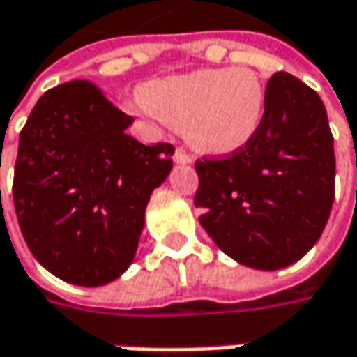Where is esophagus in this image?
Wrapping results in <instances>:
<instances>
[{"label": "esophagus", "instance_id": "1", "mask_svg": "<svg viewBox=\"0 0 357 357\" xmlns=\"http://www.w3.org/2000/svg\"><path fill=\"white\" fill-rule=\"evenodd\" d=\"M174 161H176L178 165H190V163H192V157H190L183 149H176V153H174Z\"/></svg>", "mask_w": 357, "mask_h": 357}]
</instances>
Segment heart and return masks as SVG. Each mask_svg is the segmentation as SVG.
Instances as JSON below:
<instances>
[{
  "mask_svg": "<svg viewBox=\"0 0 357 357\" xmlns=\"http://www.w3.org/2000/svg\"><path fill=\"white\" fill-rule=\"evenodd\" d=\"M141 112L181 128L185 143L211 157L249 145L266 118V89L245 67L200 69L146 83Z\"/></svg>",
  "mask_w": 357,
  "mask_h": 357,
  "instance_id": "heart-1",
  "label": "heart"
}]
</instances>
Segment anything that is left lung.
Listing matches in <instances>:
<instances>
[{"label": "left lung", "instance_id": "1", "mask_svg": "<svg viewBox=\"0 0 357 357\" xmlns=\"http://www.w3.org/2000/svg\"><path fill=\"white\" fill-rule=\"evenodd\" d=\"M200 225L237 264L274 272L319 241L335 196V153L325 106L290 73L266 87L257 137L222 161H198Z\"/></svg>", "mask_w": 357, "mask_h": 357}]
</instances>
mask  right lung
I'll return each instance as SVG.
<instances>
[{
    "mask_svg": "<svg viewBox=\"0 0 357 357\" xmlns=\"http://www.w3.org/2000/svg\"><path fill=\"white\" fill-rule=\"evenodd\" d=\"M135 118L87 82L49 89L20 132L14 206L36 261L75 286H104L135 261L145 211L174 146L126 135Z\"/></svg>",
    "mask_w": 357,
    "mask_h": 357,
    "instance_id": "1",
    "label": "right lung"
}]
</instances>
